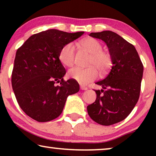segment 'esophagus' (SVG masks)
<instances>
[{
    "label": "esophagus",
    "instance_id": "obj_1",
    "mask_svg": "<svg viewBox=\"0 0 156 156\" xmlns=\"http://www.w3.org/2000/svg\"><path fill=\"white\" fill-rule=\"evenodd\" d=\"M80 89H82V90H87V89H88V88H87V87L83 86V85H81V86H80Z\"/></svg>",
    "mask_w": 156,
    "mask_h": 156
}]
</instances>
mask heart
I'll list each match as a JSON object with an SVG mask.
<instances>
[{
	"mask_svg": "<svg viewBox=\"0 0 156 156\" xmlns=\"http://www.w3.org/2000/svg\"><path fill=\"white\" fill-rule=\"evenodd\" d=\"M81 46L91 55L88 66L86 69L74 67L69 71V76L82 84H88L94 80L98 76V70L104 72L112 65V59L108 52L102 51V45L97 40L92 37L84 39L81 42ZM75 47L72 43L65 44L59 52V58L62 65L66 67H72L74 63ZM95 66V67L93 66Z\"/></svg>",
	"mask_w": 156,
	"mask_h": 156,
	"instance_id": "obj_1",
	"label": "heart"
}]
</instances>
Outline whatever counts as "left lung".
I'll list each match as a JSON object with an SVG mask.
<instances>
[{
    "instance_id": "left-lung-1",
    "label": "left lung",
    "mask_w": 156,
    "mask_h": 156,
    "mask_svg": "<svg viewBox=\"0 0 156 156\" xmlns=\"http://www.w3.org/2000/svg\"><path fill=\"white\" fill-rule=\"evenodd\" d=\"M89 36L105 42L112 59V67L104 80L96 84L97 99L87 106L91 119L99 124L110 126L130 114L140 95L144 66L135 47L112 31L91 33Z\"/></svg>"
}]
</instances>
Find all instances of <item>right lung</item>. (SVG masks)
<instances>
[{"instance_id":"right-lung-1","label":"right lung","mask_w":156,"mask_h":156,"mask_svg":"<svg viewBox=\"0 0 156 156\" xmlns=\"http://www.w3.org/2000/svg\"><path fill=\"white\" fill-rule=\"evenodd\" d=\"M84 33L48 30L30 36L17 50L12 89L20 107L34 120L47 122L57 118L68 96L80 90L76 81L63 80L66 71L59 55L65 44Z\"/></svg>"}]
</instances>
